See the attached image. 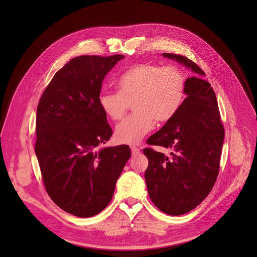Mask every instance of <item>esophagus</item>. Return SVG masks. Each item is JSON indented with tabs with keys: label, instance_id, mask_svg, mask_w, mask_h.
Instances as JSON below:
<instances>
[{
	"label": "esophagus",
	"instance_id": "34e87169",
	"mask_svg": "<svg viewBox=\"0 0 257 257\" xmlns=\"http://www.w3.org/2000/svg\"><path fill=\"white\" fill-rule=\"evenodd\" d=\"M131 152L133 156H137L140 154V149L138 147H131Z\"/></svg>",
	"mask_w": 257,
	"mask_h": 257
}]
</instances>
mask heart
I'll list each match as a JSON object with an SVG mask.
<instances>
[{
    "instance_id": "b5f03b06",
    "label": "heart",
    "mask_w": 257,
    "mask_h": 257,
    "mask_svg": "<svg viewBox=\"0 0 257 257\" xmlns=\"http://www.w3.org/2000/svg\"><path fill=\"white\" fill-rule=\"evenodd\" d=\"M118 92L103 90L98 103L106 116L118 120L130 104L136 111L119 123L114 131L116 143L137 145L157 123H167L184 101L186 80L173 66L139 63L130 66L116 82Z\"/></svg>"
}]
</instances>
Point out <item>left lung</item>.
Here are the masks:
<instances>
[{"mask_svg": "<svg viewBox=\"0 0 257 257\" xmlns=\"http://www.w3.org/2000/svg\"><path fill=\"white\" fill-rule=\"evenodd\" d=\"M163 56L196 75L186 79L187 97L178 112L147 141L173 152L166 156L151 148L144 149L149 160L145 179L155 206L167 214L180 215L197 207L213 187L225 132L215 93L203 79L205 73L184 56L170 53Z\"/></svg>", "mask_w": 257, "mask_h": 257, "instance_id": "left-lung-1", "label": "left lung"}]
</instances>
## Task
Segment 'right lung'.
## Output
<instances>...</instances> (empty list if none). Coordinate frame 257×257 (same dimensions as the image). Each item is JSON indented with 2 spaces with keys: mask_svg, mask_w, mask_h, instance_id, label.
<instances>
[{
  "mask_svg": "<svg viewBox=\"0 0 257 257\" xmlns=\"http://www.w3.org/2000/svg\"><path fill=\"white\" fill-rule=\"evenodd\" d=\"M124 55H83L54 75L36 111L35 153L54 203L80 218L101 212L131 156L127 145L104 147L112 136L98 103L102 82Z\"/></svg>",
  "mask_w": 257,
  "mask_h": 257,
  "instance_id": "add662e5",
  "label": "right lung"
}]
</instances>
